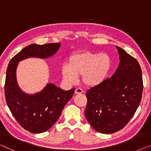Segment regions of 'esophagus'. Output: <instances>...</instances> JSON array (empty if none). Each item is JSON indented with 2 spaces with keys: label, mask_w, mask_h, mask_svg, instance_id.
Returning a JSON list of instances; mask_svg holds the SVG:
<instances>
[{
  "label": "esophagus",
  "mask_w": 151,
  "mask_h": 151,
  "mask_svg": "<svg viewBox=\"0 0 151 151\" xmlns=\"http://www.w3.org/2000/svg\"><path fill=\"white\" fill-rule=\"evenodd\" d=\"M83 92V90L81 88H76L75 90V94H82Z\"/></svg>",
  "instance_id": "34e87169"
}]
</instances>
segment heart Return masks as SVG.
Masks as SVG:
<instances>
[{
	"mask_svg": "<svg viewBox=\"0 0 151 151\" xmlns=\"http://www.w3.org/2000/svg\"><path fill=\"white\" fill-rule=\"evenodd\" d=\"M111 68V59L105 53L82 51L70 57L67 66L61 69V75L65 81L73 83L76 77L81 75L84 86L96 87L105 79Z\"/></svg>",
	"mask_w": 151,
	"mask_h": 151,
	"instance_id": "1",
	"label": "heart"
}]
</instances>
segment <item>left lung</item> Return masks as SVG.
I'll list each match as a JSON object with an SVG mask.
<instances>
[{
    "label": "left lung",
    "instance_id": "left-lung-1",
    "mask_svg": "<svg viewBox=\"0 0 151 151\" xmlns=\"http://www.w3.org/2000/svg\"><path fill=\"white\" fill-rule=\"evenodd\" d=\"M120 63L115 73L86 92L85 116L98 132L115 133L129 122L140 103L143 81L134 57L118 46Z\"/></svg>",
    "mask_w": 151,
    "mask_h": 151
}]
</instances>
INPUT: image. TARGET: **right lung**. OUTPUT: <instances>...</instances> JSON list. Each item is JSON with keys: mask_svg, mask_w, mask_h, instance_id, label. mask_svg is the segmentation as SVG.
Listing matches in <instances>:
<instances>
[{"mask_svg": "<svg viewBox=\"0 0 151 151\" xmlns=\"http://www.w3.org/2000/svg\"><path fill=\"white\" fill-rule=\"evenodd\" d=\"M60 45L61 43L31 44L15 55L8 65L5 85L6 102L17 122L31 133H41L51 128L75 90L65 91L54 84L48 83L41 92L26 94L17 83V67L19 61L29 57L46 59L52 56Z\"/></svg>", "mask_w": 151, "mask_h": 151, "instance_id": "right-lung-1", "label": "right lung"}]
</instances>
